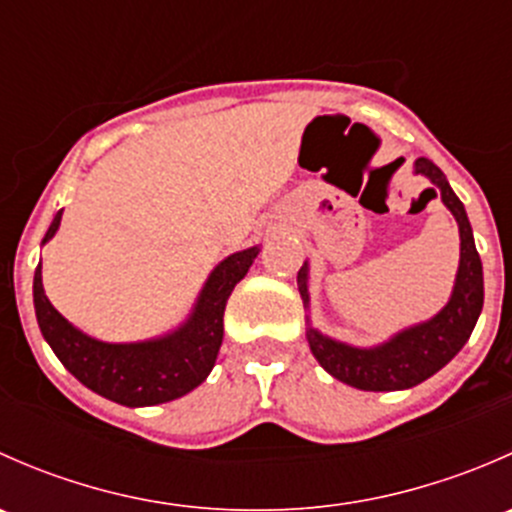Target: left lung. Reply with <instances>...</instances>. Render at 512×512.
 <instances>
[{"label":"left lung","mask_w":512,"mask_h":512,"mask_svg":"<svg viewBox=\"0 0 512 512\" xmlns=\"http://www.w3.org/2000/svg\"><path fill=\"white\" fill-rule=\"evenodd\" d=\"M414 170L426 175L436 185V190H441L443 205L451 210L458 223L461 262H458L456 285H453L448 304L436 317L394 334L389 342L379 344V347H349L337 339L324 337L317 329H307L309 349L317 356L319 364L334 379L361 391H399L426 381L428 376L443 369L453 356L461 352L463 344L471 337L473 327H476L480 309H483V265H480L476 242H473L466 208L436 163H431L428 158H418ZM436 190H433V195H436ZM307 280L309 265L304 262L302 270L297 272V287L304 299V307L309 304Z\"/></svg>","instance_id":"8db88e82"}]
</instances>
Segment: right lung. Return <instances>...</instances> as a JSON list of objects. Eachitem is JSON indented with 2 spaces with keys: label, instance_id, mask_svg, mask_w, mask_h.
Segmentation results:
<instances>
[{
  "label": "right lung",
  "instance_id": "obj_1",
  "mask_svg": "<svg viewBox=\"0 0 512 512\" xmlns=\"http://www.w3.org/2000/svg\"><path fill=\"white\" fill-rule=\"evenodd\" d=\"M59 210L44 242L61 223ZM260 247H247L225 257L205 282L190 317L175 332L151 342L108 344L79 332L66 322L41 285V262L34 272V309L41 334L61 364L84 386L121 406H156L185 396L213 371L223 344V314L230 292L247 275Z\"/></svg>",
  "mask_w": 512,
  "mask_h": 512
}]
</instances>
